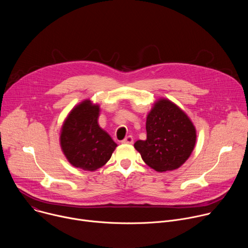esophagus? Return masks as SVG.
Instances as JSON below:
<instances>
[{
	"instance_id": "obj_1",
	"label": "esophagus",
	"mask_w": 248,
	"mask_h": 248,
	"mask_svg": "<svg viewBox=\"0 0 248 248\" xmlns=\"http://www.w3.org/2000/svg\"><path fill=\"white\" fill-rule=\"evenodd\" d=\"M123 143H124V144H132L133 143V137L131 136V135H128V136H126L123 141H122Z\"/></svg>"
}]
</instances>
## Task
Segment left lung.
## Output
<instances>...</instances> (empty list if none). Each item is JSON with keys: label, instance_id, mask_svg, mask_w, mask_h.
<instances>
[{"label": "left lung", "instance_id": "8db88e82", "mask_svg": "<svg viewBox=\"0 0 248 248\" xmlns=\"http://www.w3.org/2000/svg\"><path fill=\"white\" fill-rule=\"evenodd\" d=\"M146 140H137L135 149L157 171L180 168L190 156L196 141L188 117L173 103L158 101L146 121Z\"/></svg>", "mask_w": 248, "mask_h": 248}]
</instances>
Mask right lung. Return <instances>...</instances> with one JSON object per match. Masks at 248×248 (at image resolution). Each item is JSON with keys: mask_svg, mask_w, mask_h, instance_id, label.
<instances>
[{"mask_svg": "<svg viewBox=\"0 0 248 248\" xmlns=\"http://www.w3.org/2000/svg\"><path fill=\"white\" fill-rule=\"evenodd\" d=\"M99 107L86 100L70 112L62 133V149L77 168L95 170L107 163L117 144L98 124Z\"/></svg>", "mask_w": 248, "mask_h": 248, "instance_id": "add662e5", "label": "right lung"}]
</instances>
